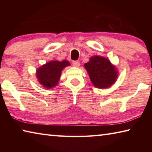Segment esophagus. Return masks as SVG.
<instances>
[{
    "instance_id": "34e87169",
    "label": "esophagus",
    "mask_w": 152,
    "mask_h": 152,
    "mask_svg": "<svg viewBox=\"0 0 152 152\" xmlns=\"http://www.w3.org/2000/svg\"><path fill=\"white\" fill-rule=\"evenodd\" d=\"M72 64L75 67H79L80 66V62L78 61H74L72 62Z\"/></svg>"
}]
</instances>
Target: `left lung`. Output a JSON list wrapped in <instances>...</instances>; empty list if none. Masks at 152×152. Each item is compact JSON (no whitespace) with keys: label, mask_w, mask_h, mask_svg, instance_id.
<instances>
[{"label":"left lung","mask_w":152,"mask_h":152,"mask_svg":"<svg viewBox=\"0 0 152 152\" xmlns=\"http://www.w3.org/2000/svg\"><path fill=\"white\" fill-rule=\"evenodd\" d=\"M93 85L99 88H107L115 83L118 76L117 68L107 58L99 56H92L84 64Z\"/></svg>","instance_id":"left-lung-1"}]
</instances>
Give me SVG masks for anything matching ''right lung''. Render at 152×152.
Instances as JSON below:
<instances>
[{
	"label": "right lung",
	"instance_id": "right-lung-1",
	"mask_svg": "<svg viewBox=\"0 0 152 152\" xmlns=\"http://www.w3.org/2000/svg\"><path fill=\"white\" fill-rule=\"evenodd\" d=\"M68 66H70V64L67 60L49 61L36 70L38 82L45 88H53L58 84L61 71Z\"/></svg>",
	"mask_w": 152,
	"mask_h": 152
}]
</instances>
